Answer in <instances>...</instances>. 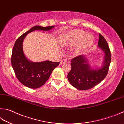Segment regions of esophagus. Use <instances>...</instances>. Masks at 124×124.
<instances>
[{"mask_svg": "<svg viewBox=\"0 0 124 124\" xmlns=\"http://www.w3.org/2000/svg\"><path fill=\"white\" fill-rule=\"evenodd\" d=\"M67 62V60L65 59H63L61 60V62H60V65H62L65 64V63H66Z\"/></svg>", "mask_w": 124, "mask_h": 124, "instance_id": "34e87169", "label": "esophagus"}]
</instances>
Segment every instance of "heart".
<instances>
[{"label": "heart", "mask_w": 124, "mask_h": 124, "mask_svg": "<svg viewBox=\"0 0 124 124\" xmlns=\"http://www.w3.org/2000/svg\"><path fill=\"white\" fill-rule=\"evenodd\" d=\"M80 40L77 47L76 52L81 53L87 50L94 42V38L90 33H86L81 30H74L67 33L66 39L62 42L64 46L72 45Z\"/></svg>", "instance_id": "b5f03b06"}]
</instances>
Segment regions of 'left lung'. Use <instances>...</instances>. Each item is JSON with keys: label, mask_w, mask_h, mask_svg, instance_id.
Returning a JSON list of instances; mask_svg holds the SVG:
<instances>
[{"label": "left lung", "mask_w": 124, "mask_h": 124, "mask_svg": "<svg viewBox=\"0 0 124 124\" xmlns=\"http://www.w3.org/2000/svg\"><path fill=\"white\" fill-rule=\"evenodd\" d=\"M98 48L104 52L101 67H92L85 55H79L71 60V70L67 75L69 82L75 88L87 90L96 86L105 78L111 61V54L108 44L99 34Z\"/></svg>", "instance_id": "1"}]
</instances>
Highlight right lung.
Returning a JSON list of instances; mask_svg holds the SVG:
<instances>
[{
  "instance_id": "1",
  "label": "right lung",
  "mask_w": 124,
  "mask_h": 124,
  "mask_svg": "<svg viewBox=\"0 0 124 124\" xmlns=\"http://www.w3.org/2000/svg\"><path fill=\"white\" fill-rule=\"evenodd\" d=\"M54 26L42 27L35 26L20 36L13 46L11 57V64L17 79L23 85L31 88H37L45 84L52 72L59 64V62L45 60L33 62L26 57L23 49V43L25 37L36 30L49 31Z\"/></svg>"
}]
</instances>
